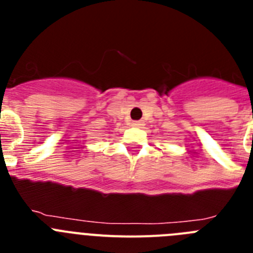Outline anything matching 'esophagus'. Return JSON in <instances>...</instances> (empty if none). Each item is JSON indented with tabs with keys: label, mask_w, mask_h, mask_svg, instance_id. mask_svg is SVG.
Segmentation results:
<instances>
[{
	"label": "esophagus",
	"mask_w": 253,
	"mask_h": 253,
	"mask_svg": "<svg viewBox=\"0 0 253 253\" xmlns=\"http://www.w3.org/2000/svg\"><path fill=\"white\" fill-rule=\"evenodd\" d=\"M143 125H144V122L139 120V122H131V126L134 128H143Z\"/></svg>",
	"instance_id": "34e87169"
}]
</instances>
